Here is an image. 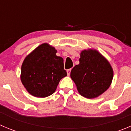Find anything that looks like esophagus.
<instances>
[{"label":"esophagus","mask_w":131,"mask_h":131,"mask_svg":"<svg viewBox=\"0 0 131 131\" xmlns=\"http://www.w3.org/2000/svg\"><path fill=\"white\" fill-rule=\"evenodd\" d=\"M67 74H68V75H70V72H71V68H70V69L67 70Z\"/></svg>","instance_id":"34e87169"}]
</instances>
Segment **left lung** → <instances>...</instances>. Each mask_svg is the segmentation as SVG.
<instances>
[{
    "label": "left lung",
    "mask_w": 131,
    "mask_h": 131,
    "mask_svg": "<svg viewBox=\"0 0 131 131\" xmlns=\"http://www.w3.org/2000/svg\"><path fill=\"white\" fill-rule=\"evenodd\" d=\"M70 77L79 93L89 99L98 97L111 86L113 70L109 62L96 50L81 52L79 64L72 69Z\"/></svg>",
    "instance_id": "1"
}]
</instances>
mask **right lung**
<instances>
[{"instance_id": "right-lung-1", "label": "right lung", "mask_w": 131, "mask_h": 131, "mask_svg": "<svg viewBox=\"0 0 131 131\" xmlns=\"http://www.w3.org/2000/svg\"><path fill=\"white\" fill-rule=\"evenodd\" d=\"M47 43L37 47L26 57L22 64L20 79L32 96L46 97L54 93L62 78L67 75L63 59Z\"/></svg>"}]
</instances>
